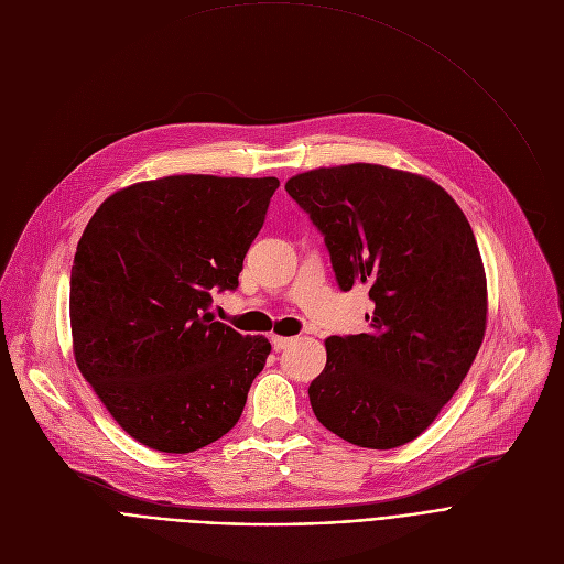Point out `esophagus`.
<instances>
[{
	"instance_id": "1",
	"label": "esophagus",
	"mask_w": 564,
	"mask_h": 564,
	"mask_svg": "<svg viewBox=\"0 0 564 564\" xmlns=\"http://www.w3.org/2000/svg\"><path fill=\"white\" fill-rule=\"evenodd\" d=\"M271 343H273V347L278 349V351H282V349H286L291 343H293V338H284V336H271Z\"/></svg>"
}]
</instances>
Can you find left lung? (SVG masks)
<instances>
[{
  "instance_id": "8db88e82",
  "label": "left lung",
  "mask_w": 564,
  "mask_h": 564,
  "mask_svg": "<svg viewBox=\"0 0 564 564\" xmlns=\"http://www.w3.org/2000/svg\"><path fill=\"white\" fill-rule=\"evenodd\" d=\"M284 187L325 237L338 286L367 284L373 302L367 334L325 340L311 408L354 446H403L453 399L484 340L473 228L442 185L386 165L321 167Z\"/></svg>"
}]
</instances>
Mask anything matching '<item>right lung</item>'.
Listing matches in <instances>:
<instances>
[{
  "label": "right lung",
  "instance_id": "1",
  "mask_svg": "<svg viewBox=\"0 0 564 564\" xmlns=\"http://www.w3.org/2000/svg\"><path fill=\"white\" fill-rule=\"evenodd\" d=\"M280 181L176 174L111 195L72 267V334L83 377L148 448L193 453L239 421L271 343L210 314L235 291Z\"/></svg>",
  "mask_w": 564,
  "mask_h": 564
}]
</instances>
